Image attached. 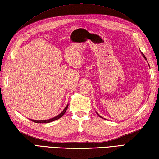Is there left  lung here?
I'll list each match as a JSON object with an SVG mask.
<instances>
[{
  "label": "left lung",
  "mask_w": 159,
  "mask_h": 159,
  "mask_svg": "<svg viewBox=\"0 0 159 159\" xmlns=\"http://www.w3.org/2000/svg\"><path fill=\"white\" fill-rule=\"evenodd\" d=\"M141 53L142 54V56H143V57H144V59H145V60H147V59H146V57H145V56H144V54H143V53H142V52H141ZM148 65H149V64H148ZM149 66H150V65H149ZM97 114H98V115H99V116H100V117H101V118H102V119H104V118H103V117H102V116H100V115H99L98 114V112H97Z\"/></svg>",
  "instance_id": "left-lung-1"
}]
</instances>
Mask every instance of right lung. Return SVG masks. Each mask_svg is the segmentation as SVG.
Wrapping results in <instances>:
<instances>
[{
    "label": "right lung",
    "instance_id": "1",
    "mask_svg": "<svg viewBox=\"0 0 159 159\" xmlns=\"http://www.w3.org/2000/svg\"><path fill=\"white\" fill-rule=\"evenodd\" d=\"M68 106H69V104L66 105V106L65 107V108H64V109L63 110L62 112H61V113H60L59 115H57V116H54L53 118H51V119H47V120H40V121H38V120H34V119H30V120L32 121L35 122V123H38V124H39V123H50V122H52V121H56V120H57V119L61 118V116H62L64 115V113H65L66 111V110H67V108H68Z\"/></svg>",
    "mask_w": 159,
    "mask_h": 159
}]
</instances>
